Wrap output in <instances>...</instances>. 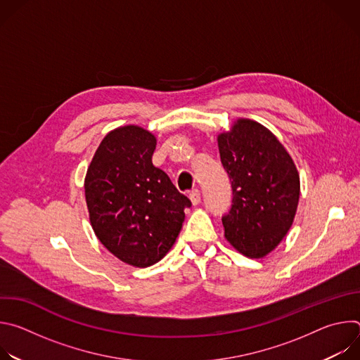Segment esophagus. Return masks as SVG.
<instances>
[{"instance_id": "34e87169", "label": "esophagus", "mask_w": 360, "mask_h": 360, "mask_svg": "<svg viewBox=\"0 0 360 360\" xmlns=\"http://www.w3.org/2000/svg\"><path fill=\"white\" fill-rule=\"evenodd\" d=\"M189 199L192 202V205H198L200 202V192L199 189H193L191 193H189Z\"/></svg>"}]
</instances>
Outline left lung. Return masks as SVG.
I'll return each mask as SVG.
<instances>
[{
	"mask_svg": "<svg viewBox=\"0 0 360 360\" xmlns=\"http://www.w3.org/2000/svg\"><path fill=\"white\" fill-rule=\"evenodd\" d=\"M218 146L233 195L222 217L225 238L249 258H264L292 226L300 192L296 167L276 136L250 120H238Z\"/></svg>",
	"mask_w": 360,
	"mask_h": 360,
	"instance_id": "8db88e82",
	"label": "left lung"
}]
</instances>
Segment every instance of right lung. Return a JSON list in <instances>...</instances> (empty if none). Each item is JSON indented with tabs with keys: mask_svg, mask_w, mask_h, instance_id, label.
Here are the masks:
<instances>
[{
	"mask_svg": "<svg viewBox=\"0 0 360 360\" xmlns=\"http://www.w3.org/2000/svg\"><path fill=\"white\" fill-rule=\"evenodd\" d=\"M157 139L141 127L111 131L99 143L85 176L92 229L122 262L146 268L175 243L191 200L153 167Z\"/></svg>",
	"mask_w": 360,
	"mask_h": 360,
	"instance_id": "add662e5",
	"label": "right lung"
}]
</instances>
